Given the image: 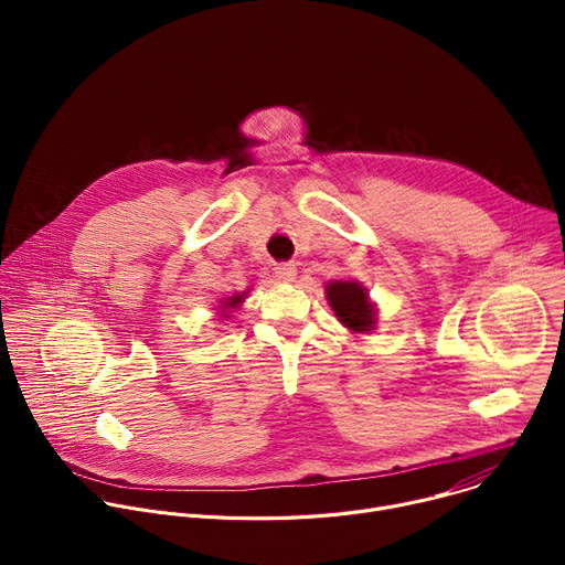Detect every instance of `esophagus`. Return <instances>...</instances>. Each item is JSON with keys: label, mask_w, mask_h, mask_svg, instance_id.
Returning a JSON list of instances; mask_svg holds the SVG:
<instances>
[{"label": "esophagus", "mask_w": 565, "mask_h": 565, "mask_svg": "<svg viewBox=\"0 0 565 565\" xmlns=\"http://www.w3.org/2000/svg\"><path fill=\"white\" fill-rule=\"evenodd\" d=\"M275 275H277V279H281V281H292L295 275H297V268H295V264H279V266L275 268Z\"/></svg>", "instance_id": "esophagus-1"}]
</instances>
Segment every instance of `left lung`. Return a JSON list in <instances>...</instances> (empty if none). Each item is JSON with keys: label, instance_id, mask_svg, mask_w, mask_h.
<instances>
[{"label": "left lung", "instance_id": "8db88e82", "mask_svg": "<svg viewBox=\"0 0 565 565\" xmlns=\"http://www.w3.org/2000/svg\"><path fill=\"white\" fill-rule=\"evenodd\" d=\"M327 297L344 327H349L355 333L371 331L375 321V308L369 301V292L360 284L333 281L327 286Z\"/></svg>", "mask_w": 565, "mask_h": 565}]
</instances>
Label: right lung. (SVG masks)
I'll use <instances>...</instances> for the list:
<instances>
[{"mask_svg":"<svg viewBox=\"0 0 565 565\" xmlns=\"http://www.w3.org/2000/svg\"><path fill=\"white\" fill-rule=\"evenodd\" d=\"M241 301H244V295H236V297H232V299L225 301V308H234V306H238Z\"/></svg>","mask_w":565,"mask_h":565,"instance_id":"right-lung-1","label":"right lung"}]
</instances>
